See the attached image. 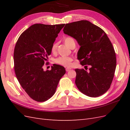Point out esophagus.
Listing matches in <instances>:
<instances>
[{
	"label": "esophagus",
	"mask_w": 130,
	"mask_h": 130,
	"mask_svg": "<svg viewBox=\"0 0 130 130\" xmlns=\"http://www.w3.org/2000/svg\"><path fill=\"white\" fill-rule=\"evenodd\" d=\"M71 69V68H66V72H68V71H69V70Z\"/></svg>",
	"instance_id": "esophagus-1"
}]
</instances>
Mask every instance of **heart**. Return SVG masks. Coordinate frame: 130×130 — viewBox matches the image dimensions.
<instances>
[{
  "label": "heart",
  "instance_id": "heart-1",
  "mask_svg": "<svg viewBox=\"0 0 130 130\" xmlns=\"http://www.w3.org/2000/svg\"><path fill=\"white\" fill-rule=\"evenodd\" d=\"M65 44L68 46L69 48H70L72 45V43H75L74 40L73 38L70 37H67L64 38V40ZM57 45L58 44L57 42L54 43L52 47H51V52L55 54L57 52ZM73 60V58L72 57L70 56H60L55 59V62L57 64L66 67H70L72 64V61Z\"/></svg>",
  "mask_w": 130,
  "mask_h": 130
}]
</instances>
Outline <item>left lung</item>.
Wrapping results in <instances>:
<instances>
[{
    "label": "left lung",
    "mask_w": 130,
    "mask_h": 130,
    "mask_svg": "<svg viewBox=\"0 0 130 130\" xmlns=\"http://www.w3.org/2000/svg\"><path fill=\"white\" fill-rule=\"evenodd\" d=\"M63 32L74 38L81 46L77 59L89 71L75 69V84L80 91L90 97L103 95L110 88L116 68L115 49L105 31L88 21L66 24Z\"/></svg>",
    "instance_id": "obj_1"
}]
</instances>
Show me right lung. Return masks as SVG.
Segmentation results:
<instances>
[{
    "instance_id": "1",
    "label": "right lung",
    "mask_w": 130,
    "mask_h": 130,
    "mask_svg": "<svg viewBox=\"0 0 130 130\" xmlns=\"http://www.w3.org/2000/svg\"><path fill=\"white\" fill-rule=\"evenodd\" d=\"M65 24H35L19 36L13 54L14 69L17 78L31 99L43 102L56 92L65 68L54 64L44 71L43 67L51 54V47Z\"/></svg>"
}]
</instances>
